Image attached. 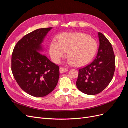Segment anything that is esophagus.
<instances>
[{
  "label": "esophagus",
  "instance_id": "34e87169",
  "mask_svg": "<svg viewBox=\"0 0 128 128\" xmlns=\"http://www.w3.org/2000/svg\"><path fill=\"white\" fill-rule=\"evenodd\" d=\"M68 69H66L64 68H60V73H64L66 72H68Z\"/></svg>",
  "mask_w": 128,
  "mask_h": 128
}]
</instances>
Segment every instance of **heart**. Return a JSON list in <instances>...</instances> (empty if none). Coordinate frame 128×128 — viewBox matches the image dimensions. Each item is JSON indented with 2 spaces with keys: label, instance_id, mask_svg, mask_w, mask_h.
Returning <instances> with one entry per match:
<instances>
[{
  "label": "heart",
  "instance_id": "1",
  "mask_svg": "<svg viewBox=\"0 0 128 128\" xmlns=\"http://www.w3.org/2000/svg\"><path fill=\"white\" fill-rule=\"evenodd\" d=\"M96 42L83 33L65 32L59 40H53L50 46V54L53 60L59 64L67 52V63L80 67L88 64L97 51Z\"/></svg>",
  "mask_w": 128,
  "mask_h": 128
}]
</instances>
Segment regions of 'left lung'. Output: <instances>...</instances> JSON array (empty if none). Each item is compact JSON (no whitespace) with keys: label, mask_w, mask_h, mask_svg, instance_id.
Masks as SVG:
<instances>
[{"label":"left lung","mask_w":128,"mask_h":128,"mask_svg":"<svg viewBox=\"0 0 128 128\" xmlns=\"http://www.w3.org/2000/svg\"><path fill=\"white\" fill-rule=\"evenodd\" d=\"M98 36L97 56L91 64L79 69L76 83L80 91L91 96L106 88L113 79L115 69V57L110 42L102 34L98 32Z\"/></svg>","instance_id":"left-lung-1"}]
</instances>
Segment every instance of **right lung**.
<instances>
[{
    "label": "right lung",
    "mask_w": 128,
    "mask_h": 128,
    "mask_svg": "<svg viewBox=\"0 0 128 128\" xmlns=\"http://www.w3.org/2000/svg\"><path fill=\"white\" fill-rule=\"evenodd\" d=\"M52 28L37 29L18 42L12 56V71L18 86L27 94L42 97L52 92L60 76L59 67L42 53V43Z\"/></svg>",
    "instance_id": "obj_1"
}]
</instances>
